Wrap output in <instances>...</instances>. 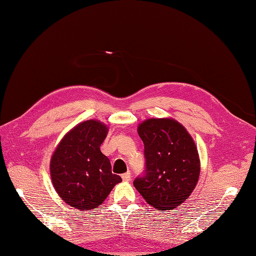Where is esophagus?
<instances>
[{"mask_svg": "<svg viewBox=\"0 0 256 256\" xmlns=\"http://www.w3.org/2000/svg\"><path fill=\"white\" fill-rule=\"evenodd\" d=\"M122 179H123L124 182H128L130 179H131V172H128L123 174V175H122Z\"/></svg>", "mask_w": 256, "mask_h": 256, "instance_id": "1", "label": "esophagus"}]
</instances>
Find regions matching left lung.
<instances>
[{"label": "left lung", "mask_w": 256, "mask_h": 256, "mask_svg": "<svg viewBox=\"0 0 256 256\" xmlns=\"http://www.w3.org/2000/svg\"><path fill=\"white\" fill-rule=\"evenodd\" d=\"M146 174L133 184L157 210H174L189 198L200 175V158L192 135L172 118H152L138 124Z\"/></svg>", "instance_id": "1"}]
</instances>
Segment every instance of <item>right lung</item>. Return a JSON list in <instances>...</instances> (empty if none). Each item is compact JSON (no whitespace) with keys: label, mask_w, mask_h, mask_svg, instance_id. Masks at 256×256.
<instances>
[{"label":"right lung","mask_w":256,"mask_h":256,"mask_svg":"<svg viewBox=\"0 0 256 256\" xmlns=\"http://www.w3.org/2000/svg\"><path fill=\"white\" fill-rule=\"evenodd\" d=\"M108 125L86 120L64 134L50 158L52 186L64 202L80 211L96 209L122 178L111 172V162L100 146Z\"/></svg>","instance_id":"add662e5"}]
</instances>
